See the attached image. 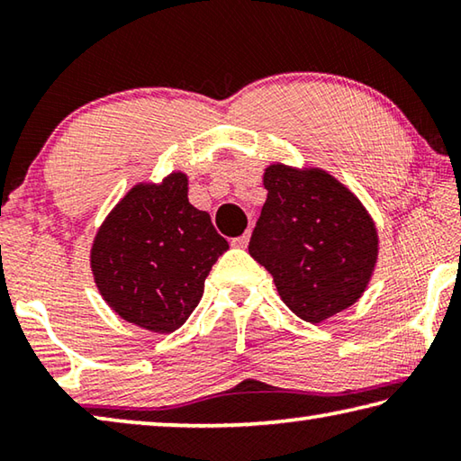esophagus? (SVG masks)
Here are the masks:
<instances>
[{
    "instance_id": "34e87169",
    "label": "esophagus",
    "mask_w": 461,
    "mask_h": 461,
    "mask_svg": "<svg viewBox=\"0 0 461 461\" xmlns=\"http://www.w3.org/2000/svg\"><path fill=\"white\" fill-rule=\"evenodd\" d=\"M248 240H249V233H244V236H238L231 240V246L233 248H246L248 246Z\"/></svg>"
}]
</instances>
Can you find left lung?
<instances>
[{"instance_id": "8db88e82", "label": "left lung", "mask_w": 461, "mask_h": 461, "mask_svg": "<svg viewBox=\"0 0 461 461\" xmlns=\"http://www.w3.org/2000/svg\"><path fill=\"white\" fill-rule=\"evenodd\" d=\"M267 203L249 256L267 268L296 317L321 323L360 299L378 256V233L360 201L325 170L270 165Z\"/></svg>"}]
</instances>
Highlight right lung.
Masks as SVG:
<instances>
[{
	"label": "right lung",
	"mask_w": 461,
	"mask_h": 461,
	"mask_svg": "<svg viewBox=\"0 0 461 461\" xmlns=\"http://www.w3.org/2000/svg\"><path fill=\"white\" fill-rule=\"evenodd\" d=\"M228 240L186 197V176L136 185L101 225L91 268L107 305L148 331L170 333L199 305Z\"/></svg>",
	"instance_id": "add662e5"
}]
</instances>
